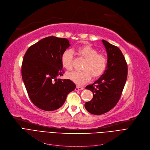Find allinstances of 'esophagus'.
<instances>
[{
	"instance_id": "esophagus-1",
	"label": "esophagus",
	"mask_w": 150,
	"mask_h": 150,
	"mask_svg": "<svg viewBox=\"0 0 150 150\" xmlns=\"http://www.w3.org/2000/svg\"><path fill=\"white\" fill-rule=\"evenodd\" d=\"M83 89V88L82 86H77L76 88V91H81Z\"/></svg>"
}]
</instances>
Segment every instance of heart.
Listing matches in <instances>:
<instances>
[{
	"label": "heart",
	"instance_id": "heart-1",
	"mask_svg": "<svg viewBox=\"0 0 150 150\" xmlns=\"http://www.w3.org/2000/svg\"><path fill=\"white\" fill-rule=\"evenodd\" d=\"M77 52L86 60L82 71H74L67 73V76L70 80L79 85H82L88 82L91 75L94 78L101 76L106 71L108 59L104 54H99V51L92 46L86 45L79 47ZM62 64L68 71L73 68L74 57L71 50H66L61 57Z\"/></svg>",
	"mask_w": 150,
	"mask_h": 150
}]
</instances>
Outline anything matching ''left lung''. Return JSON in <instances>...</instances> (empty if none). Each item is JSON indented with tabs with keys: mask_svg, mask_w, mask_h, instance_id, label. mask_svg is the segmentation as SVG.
<instances>
[{
	"mask_svg": "<svg viewBox=\"0 0 150 150\" xmlns=\"http://www.w3.org/2000/svg\"><path fill=\"white\" fill-rule=\"evenodd\" d=\"M107 52L108 65L100 77L85 88L93 92V98L85 103L86 110L93 114L100 115L116 106L127 81L128 67L120 50L102 40Z\"/></svg>",
	"mask_w": 150,
	"mask_h": 150,
	"instance_id": "1",
	"label": "left lung"
}]
</instances>
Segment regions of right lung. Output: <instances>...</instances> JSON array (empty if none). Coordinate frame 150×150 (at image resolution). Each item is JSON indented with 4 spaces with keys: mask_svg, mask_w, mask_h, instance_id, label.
Listing matches in <instances>:
<instances>
[{
    "mask_svg": "<svg viewBox=\"0 0 150 150\" xmlns=\"http://www.w3.org/2000/svg\"><path fill=\"white\" fill-rule=\"evenodd\" d=\"M70 46L65 38L50 36L31 46L25 52L22 77L30 99L44 111H54L64 105L69 93L76 88L63 76L61 57Z\"/></svg>",
    "mask_w": 150,
    "mask_h": 150,
    "instance_id": "add662e5",
    "label": "right lung"
}]
</instances>
